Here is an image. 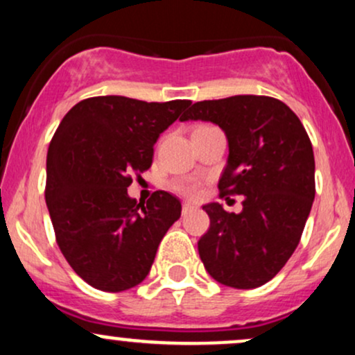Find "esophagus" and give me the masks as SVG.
I'll list each match as a JSON object with an SVG mask.
<instances>
[{"mask_svg": "<svg viewBox=\"0 0 355 355\" xmlns=\"http://www.w3.org/2000/svg\"><path fill=\"white\" fill-rule=\"evenodd\" d=\"M191 210H195V207L191 205V203H183V207H182V214H183V215L190 214Z\"/></svg>", "mask_w": 355, "mask_h": 355, "instance_id": "34e87169", "label": "esophagus"}]
</instances>
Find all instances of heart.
<instances>
[{"label":"heart","instance_id":"1","mask_svg":"<svg viewBox=\"0 0 355 355\" xmlns=\"http://www.w3.org/2000/svg\"><path fill=\"white\" fill-rule=\"evenodd\" d=\"M178 191H182L183 195H187V197H198V193H200V185H198L197 182L193 180H187V182H182L177 185Z\"/></svg>","mask_w":355,"mask_h":355}]
</instances>
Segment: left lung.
<instances>
[{
    "label": "left lung",
    "instance_id": "1",
    "mask_svg": "<svg viewBox=\"0 0 355 355\" xmlns=\"http://www.w3.org/2000/svg\"><path fill=\"white\" fill-rule=\"evenodd\" d=\"M218 125L229 157L220 195H242L229 214L207 203L210 229L198 240L205 270L220 284L255 288L279 274L299 245L315 197V162L304 125L270 96L237 95L193 103L180 121Z\"/></svg>",
    "mask_w": 355,
    "mask_h": 355
}]
</instances>
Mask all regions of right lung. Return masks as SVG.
Returning a JSON list of instances; mask_svg holds the SVG:
<instances>
[{
	"mask_svg": "<svg viewBox=\"0 0 355 355\" xmlns=\"http://www.w3.org/2000/svg\"><path fill=\"white\" fill-rule=\"evenodd\" d=\"M189 100L95 96L64 115L46 157V207L61 254L85 282L123 292L144 282L182 203L155 191L140 210L126 189L150 168L153 145Z\"/></svg>",
	"mask_w": 355,
	"mask_h": 355,
	"instance_id": "right-lung-1",
	"label": "right lung"
}]
</instances>
